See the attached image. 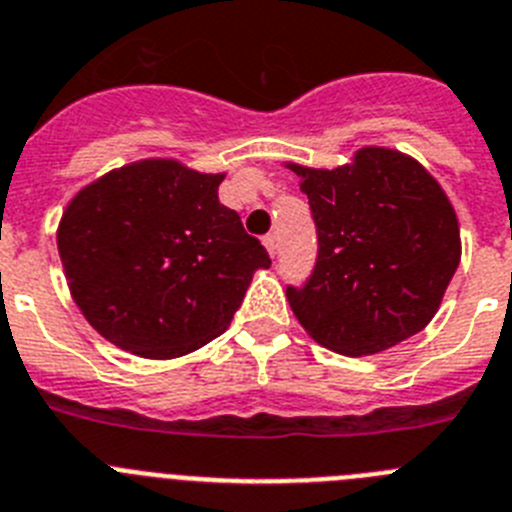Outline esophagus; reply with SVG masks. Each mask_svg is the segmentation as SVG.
Wrapping results in <instances>:
<instances>
[{"mask_svg":"<svg viewBox=\"0 0 512 512\" xmlns=\"http://www.w3.org/2000/svg\"><path fill=\"white\" fill-rule=\"evenodd\" d=\"M262 245L270 252V257L278 255V237H275V234H265V237H262Z\"/></svg>","mask_w":512,"mask_h":512,"instance_id":"1","label":"esophagus"}]
</instances>
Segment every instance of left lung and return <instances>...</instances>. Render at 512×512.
Returning a JSON list of instances; mask_svg holds the SVG:
<instances>
[{"mask_svg": "<svg viewBox=\"0 0 512 512\" xmlns=\"http://www.w3.org/2000/svg\"><path fill=\"white\" fill-rule=\"evenodd\" d=\"M311 204L319 257L290 308L313 342L347 357L385 352L434 319L462 257L457 211L431 173L390 147L334 170L285 163Z\"/></svg>", "mask_w": 512, "mask_h": 512, "instance_id": "obj_1", "label": "left lung"}]
</instances>
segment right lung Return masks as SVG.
I'll use <instances>...</instances> for the list:
<instances>
[{"label":"right lung","instance_id":"obj_1","mask_svg":"<svg viewBox=\"0 0 512 512\" xmlns=\"http://www.w3.org/2000/svg\"><path fill=\"white\" fill-rule=\"evenodd\" d=\"M224 173L173 158L122 165L68 201L58 252L68 290L107 342L145 359L196 352L232 324L265 247L219 204Z\"/></svg>","mask_w":512,"mask_h":512}]
</instances>
